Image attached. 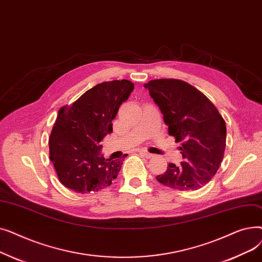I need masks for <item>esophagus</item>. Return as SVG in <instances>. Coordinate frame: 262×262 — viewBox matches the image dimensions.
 Segmentation results:
<instances>
[{"mask_svg": "<svg viewBox=\"0 0 262 262\" xmlns=\"http://www.w3.org/2000/svg\"><path fill=\"white\" fill-rule=\"evenodd\" d=\"M139 153H140L142 156L146 157V158H152V157H153V154L148 153L147 150H145V149H140V150H139Z\"/></svg>", "mask_w": 262, "mask_h": 262, "instance_id": "esophagus-1", "label": "esophagus"}]
</instances>
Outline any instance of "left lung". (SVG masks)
Listing matches in <instances>:
<instances>
[{
    "mask_svg": "<svg viewBox=\"0 0 262 262\" xmlns=\"http://www.w3.org/2000/svg\"><path fill=\"white\" fill-rule=\"evenodd\" d=\"M144 87L160 108L169 135L181 142L184 161L169 163L156 180L181 191L208 184L221 166L226 146V125L212 102L188 82L175 78L149 80Z\"/></svg>",
    "mask_w": 262,
    "mask_h": 262,
    "instance_id": "8db88e82",
    "label": "left lung"
}]
</instances>
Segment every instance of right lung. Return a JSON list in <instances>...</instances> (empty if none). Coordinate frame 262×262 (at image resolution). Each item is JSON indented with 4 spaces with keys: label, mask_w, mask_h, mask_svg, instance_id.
I'll return each instance as SVG.
<instances>
[{
    "label": "right lung",
    "mask_w": 262,
    "mask_h": 262,
    "mask_svg": "<svg viewBox=\"0 0 262 262\" xmlns=\"http://www.w3.org/2000/svg\"><path fill=\"white\" fill-rule=\"evenodd\" d=\"M134 87L127 79L104 81L59 109L49 148L58 180L66 188L85 194L116 180L124 156L106 159L101 155V141L113 132L112 121Z\"/></svg>",
    "instance_id": "obj_1"
}]
</instances>
